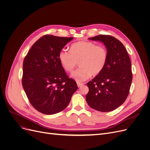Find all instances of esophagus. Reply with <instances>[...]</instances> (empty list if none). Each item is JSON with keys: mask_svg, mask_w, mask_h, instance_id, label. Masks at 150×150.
Segmentation results:
<instances>
[{"mask_svg": "<svg viewBox=\"0 0 150 150\" xmlns=\"http://www.w3.org/2000/svg\"><path fill=\"white\" fill-rule=\"evenodd\" d=\"M83 84H83V83H79V82H77V86H78V88L81 87V86H82Z\"/></svg>", "mask_w": 150, "mask_h": 150, "instance_id": "34e87169", "label": "esophagus"}]
</instances>
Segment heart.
<instances>
[{"label": "heart", "instance_id": "1", "mask_svg": "<svg viewBox=\"0 0 150 150\" xmlns=\"http://www.w3.org/2000/svg\"><path fill=\"white\" fill-rule=\"evenodd\" d=\"M108 52L106 47L91 41H80L72 44L70 50L62 49L58 58L62 67L72 72L79 61L80 67L71 74L74 80L82 82L93 74L97 75L106 64Z\"/></svg>", "mask_w": 150, "mask_h": 150}]
</instances>
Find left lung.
<instances>
[{"mask_svg":"<svg viewBox=\"0 0 150 150\" xmlns=\"http://www.w3.org/2000/svg\"><path fill=\"white\" fill-rule=\"evenodd\" d=\"M103 42L108 52L104 69L87 83L88 104L100 112H109L122 105L127 99L132 80L131 63L127 49L115 38L100 35L89 38Z\"/></svg>","mask_w":150,"mask_h":150,"instance_id":"obj_1","label":"left lung"}]
</instances>
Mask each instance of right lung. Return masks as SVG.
<instances>
[{
  "label": "right lung",
  "instance_id": "1",
  "mask_svg": "<svg viewBox=\"0 0 150 150\" xmlns=\"http://www.w3.org/2000/svg\"><path fill=\"white\" fill-rule=\"evenodd\" d=\"M73 39L44 35L31 47L23 60V88L31 105L42 114L62 111L78 89L58 58L59 52Z\"/></svg>",
  "mask_w": 150,
  "mask_h": 150
}]
</instances>
